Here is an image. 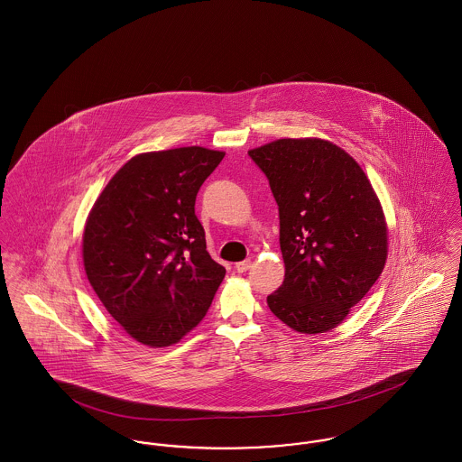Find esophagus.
Segmentation results:
<instances>
[{
  "label": "esophagus",
  "mask_w": 462,
  "mask_h": 462,
  "mask_svg": "<svg viewBox=\"0 0 462 462\" xmlns=\"http://www.w3.org/2000/svg\"><path fill=\"white\" fill-rule=\"evenodd\" d=\"M249 267H251V260H243V262H237V263H236V271H237V273H246Z\"/></svg>",
  "instance_id": "esophagus-1"
}]
</instances>
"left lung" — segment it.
Segmentation results:
<instances>
[{
    "label": "left lung",
    "mask_w": 462,
    "mask_h": 462,
    "mask_svg": "<svg viewBox=\"0 0 462 462\" xmlns=\"http://www.w3.org/2000/svg\"><path fill=\"white\" fill-rule=\"evenodd\" d=\"M280 209L284 282L269 310L297 332L337 327L380 278L387 223L356 160L321 139H280L248 151Z\"/></svg>",
    "instance_id": "8db88e82"
}]
</instances>
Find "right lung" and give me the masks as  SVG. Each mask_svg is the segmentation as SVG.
<instances>
[{
	"instance_id": "right-lung-1",
	"label": "right lung",
	"mask_w": 462,
	"mask_h": 462,
	"mask_svg": "<svg viewBox=\"0 0 462 462\" xmlns=\"http://www.w3.org/2000/svg\"><path fill=\"white\" fill-rule=\"evenodd\" d=\"M225 152H143L108 180L88 216L82 258L110 317L139 343H178L206 317L225 267L206 248L195 199Z\"/></svg>"
}]
</instances>
